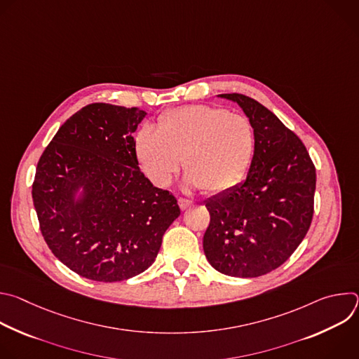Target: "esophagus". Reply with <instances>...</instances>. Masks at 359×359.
Listing matches in <instances>:
<instances>
[{
    "mask_svg": "<svg viewBox=\"0 0 359 359\" xmlns=\"http://www.w3.org/2000/svg\"><path fill=\"white\" fill-rule=\"evenodd\" d=\"M177 203H179V208H180L182 210H187L189 208L193 206V201L189 200V198H184V197H179V198H177Z\"/></svg>",
    "mask_w": 359,
    "mask_h": 359,
    "instance_id": "obj_1",
    "label": "esophagus"
}]
</instances>
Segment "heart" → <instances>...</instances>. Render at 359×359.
<instances>
[{
    "instance_id": "1",
    "label": "heart",
    "mask_w": 359,
    "mask_h": 359,
    "mask_svg": "<svg viewBox=\"0 0 359 359\" xmlns=\"http://www.w3.org/2000/svg\"><path fill=\"white\" fill-rule=\"evenodd\" d=\"M254 149L248 118L209 105L172 109L161 116L158 130L144 125L135 139L137 162L151 183L169 184L182 161L187 182L209 194L224 193L241 180Z\"/></svg>"
}]
</instances>
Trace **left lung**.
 Listing matches in <instances>:
<instances>
[{
	"instance_id": "left-lung-1",
	"label": "left lung",
	"mask_w": 359,
	"mask_h": 359,
	"mask_svg": "<svg viewBox=\"0 0 359 359\" xmlns=\"http://www.w3.org/2000/svg\"><path fill=\"white\" fill-rule=\"evenodd\" d=\"M220 96L241 107L255 149L245 182L206 201L210 224L203 250L226 276L259 277L284 264L309 231L316 166L301 139L260 102L241 93Z\"/></svg>"
}]
</instances>
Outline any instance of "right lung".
<instances>
[{"mask_svg": "<svg viewBox=\"0 0 359 359\" xmlns=\"http://www.w3.org/2000/svg\"><path fill=\"white\" fill-rule=\"evenodd\" d=\"M144 115L139 108L86 105L38 161L32 200L42 237L81 277L114 283L143 273L180 215L176 197L139 169L132 135ZM79 187L84 197L75 202Z\"/></svg>", "mask_w": 359, "mask_h": 359, "instance_id": "1", "label": "right lung"}]
</instances>
